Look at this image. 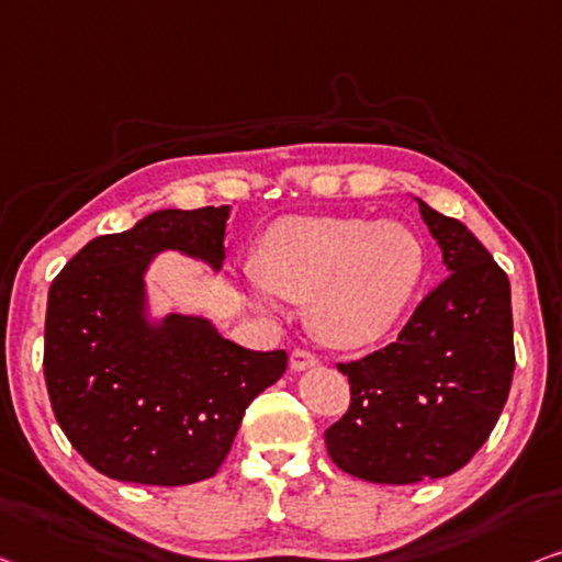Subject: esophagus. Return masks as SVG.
Instances as JSON below:
<instances>
[{"mask_svg":"<svg viewBox=\"0 0 562 562\" xmlns=\"http://www.w3.org/2000/svg\"><path fill=\"white\" fill-rule=\"evenodd\" d=\"M290 366H292V371H307V368L317 366V358L313 353H307V350L297 348V350H292Z\"/></svg>","mask_w":562,"mask_h":562,"instance_id":"obj_1","label":"esophagus"}]
</instances>
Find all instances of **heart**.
Wrapping results in <instances>:
<instances>
[{
  "label": "heart",
  "mask_w": 562,
  "mask_h": 562,
  "mask_svg": "<svg viewBox=\"0 0 562 562\" xmlns=\"http://www.w3.org/2000/svg\"><path fill=\"white\" fill-rule=\"evenodd\" d=\"M426 247L401 222L366 216H282L257 247L247 290L307 303V325L325 346L368 348L386 338L426 274Z\"/></svg>",
  "instance_id": "b5f03b06"
}]
</instances>
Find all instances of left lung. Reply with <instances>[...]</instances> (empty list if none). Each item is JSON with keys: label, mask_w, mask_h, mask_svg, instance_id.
<instances>
[{"label": "left lung", "mask_w": 562, "mask_h": 562, "mask_svg": "<svg viewBox=\"0 0 562 562\" xmlns=\"http://www.w3.org/2000/svg\"><path fill=\"white\" fill-rule=\"evenodd\" d=\"M416 201L449 274L396 340L338 363L350 408L325 431L333 462L375 484L462 469L495 429L515 373L507 274L462 222Z\"/></svg>", "instance_id": "obj_1"}]
</instances>
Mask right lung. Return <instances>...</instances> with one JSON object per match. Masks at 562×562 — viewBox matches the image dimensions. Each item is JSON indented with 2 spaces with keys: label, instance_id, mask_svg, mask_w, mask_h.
<instances>
[{
  "label": "right lung",
  "instance_id": "obj_1",
  "mask_svg": "<svg viewBox=\"0 0 562 562\" xmlns=\"http://www.w3.org/2000/svg\"><path fill=\"white\" fill-rule=\"evenodd\" d=\"M229 212L161 209L88 241L49 284V404L78 454L111 480L179 487L214 476L245 408L288 368L284 350L241 348L206 317L150 315L154 257L181 252L220 272Z\"/></svg>",
  "mask_w": 562,
  "mask_h": 562
}]
</instances>
